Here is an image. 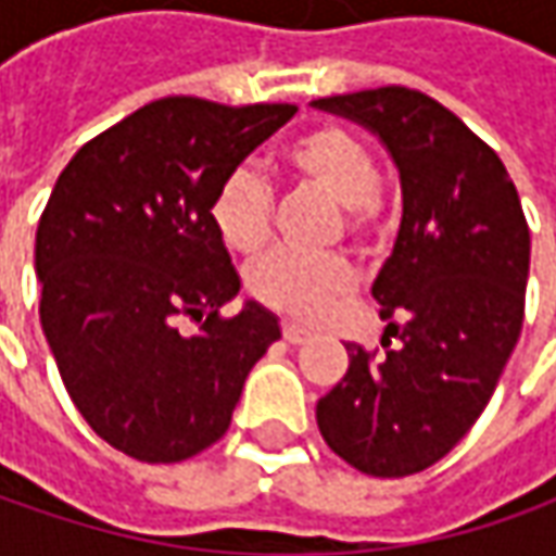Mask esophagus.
Segmentation results:
<instances>
[{
    "label": "esophagus",
    "mask_w": 556,
    "mask_h": 556,
    "mask_svg": "<svg viewBox=\"0 0 556 556\" xmlns=\"http://www.w3.org/2000/svg\"><path fill=\"white\" fill-rule=\"evenodd\" d=\"M281 333H285V340L293 343V346H300V343L309 340V331L303 325H296V321H281Z\"/></svg>",
    "instance_id": "obj_1"
}]
</instances>
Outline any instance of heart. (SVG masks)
<instances>
[{"label":"heart","mask_w":556,"mask_h":556,"mask_svg":"<svg viewBox=\"0 0 556 556\" xmlns=\"http://www.w3.org/2000/svg\"><path fill=\"white\" fill-rule=\"evenodd\" d=\"M281 169L340 203L353 241H371L380 228V173L371 148L343 126H312L281 151ZM271 185L256 169H235L210 201V219L225 247L256 253L271 235ZM355 271L343 256L271 250L247 268V290L268 309L290 318H318L353 288Z\"/></svg>","instance_id":"heart-1"}]
</instances>
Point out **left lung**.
<instances>
[{
  "label": "left lung",
  "mask_w": 556,
  "mask_h": 556,
  "mask_svg": "<svg viewBox=\"0 0 556 556\" xmlns=\"http://www.w3.org/2000/svg\"><path fill=\"white\" fill-rule=\"evenodd\" d=\"M402 176V228L374 281L387 333L350 343V368L318 399V430L368 477H408L445 458L498 387L526 309L529 225L502 157L437 98L408 86L328 96Z\"/></svg>",
  "instance_id": "left-lung-1"
}]
</instances>
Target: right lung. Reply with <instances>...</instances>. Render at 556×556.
<instances>
[{"label": "right lung", "mask_w": 556, "mask_h": 556, "mask_svg": "<svg viewBox=\"0 0 556 556\" xmlns=\"http://www.w3.org/2000/svg\"><path fill=\"white\" fill-rule=\"evenodd\" d=\"M293 104L166 96L98 132L58 176L36 228L39 321L67 393L108 445L144 464L225 437L250 368L281 337L241 281L210 201ZM199 321L182 334L178 321Z\"/></svg>", "instance_id": "obj_1"}]
</instances>
